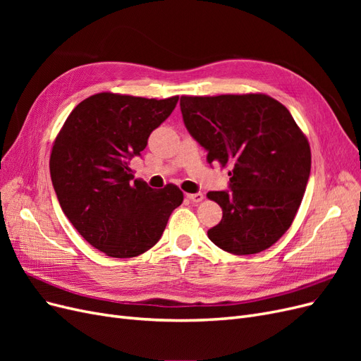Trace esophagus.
<instances>
[{
  "label": "esophagus",
  "instance_id": "obj_1",
  "mask_svg": "<svg viewBox=\"0 0 361 361\" xmlns=\"http://www.w3.org/2000/svg\"><path fill=\"white\" fill-rule=\"evenodd\" d=\"M187 197L192 202V203H200L204 197L202 192H192V194H187Z\"/></svg>",
  "mask_w": 361,
  "mask_h": 361
}]
</instances>
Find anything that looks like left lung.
I'll use <instances>...</instances> for the list:
<instances>
[{
	"label": "left lung",
	"mask_w": 361,
	"mask_h": 361,
	"mask_svg": "<svg viewBox=\"0 0 361 361\" xmlns=\"http://www.w3.org/2000/svg\"><path fill=\"white\" fill-rule=\"evenodd\" d=\"M190 134L207 150V162L228 171L231 190L206 195L223 209L207 231L232 255L260 253L286 233L310 176L307 137L288 108L264 93L182 96Z\"/></svg>",
	"instance_id": "1"
}]
</instances>
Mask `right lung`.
I'll list each match as a JSON object with an SVG mask.
<instances>
[{"label": "right lung", "mask_w": 361, "mask_h": 361, "mask_svg": "<svg viewBox=\"0 0 361 361\" xmlns=\"http://www.w3.org/2000/svg\"><path fill=\"white\" fill-rule=\"evenodd\" d=\"M167 99L97 93L76 105L54 140L49 171L61 209L76 231L110 257H135L154 247L183 192L134 179L129 161L166 120Z\"/></svg>", "instance_id": "1"}]
</instances>
